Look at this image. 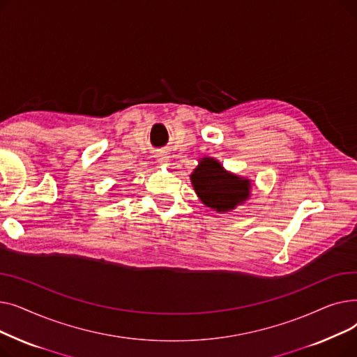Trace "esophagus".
Here are the masks:
<instances>
[{
    "instance_id": "34e87169",
    "label": "esophagus",
    "mask_w": 357,
    "mask_h": 357,
    "mask_svg": "<svg viewBox=\"0 0 357 357\" xmlns=\"http://www.w3.org/2000/svg\"><path fill=\"white\" fill-rule=\"evenodd\" d=\"M167 158H169V156H166L165 153H158V155H156V159H158L159 163H166V162L169 160Z\"/></svg>"
}]
</instances>
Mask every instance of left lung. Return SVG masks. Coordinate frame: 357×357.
<instances>
[{
    "label": "left lung",
    "instance_id": "1",
    "mask_svg": "<svg viewBox=\"0 0 357 357\" xmlns=\"http://www.w3.org/2000/svg\"><path fill=\"white\" fill-rule=\"evenodd\" d=\"M194 190L201 201L217 211H230L249 198L250 181L224 171L210 158H204L191 175Z\"/></svg>",
    "mask_w": 357,
    "mask_h": 357
}]
</instances>
